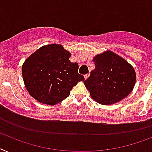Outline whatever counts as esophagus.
<instances>
[{
	"label": "esophagus",
	"mask_w": 152,
	"mask_h": 152,
	"mask_svg": "<svg viewBox=\"0 0 152 152\" xmlns=\"http://www.w3.org/2000/svg\"><path fill=\"white\" fill-rule=\"evenodd\" d=\"M89 76H90V74H89V73L85 74V75H84V79H85V80H87V79L89 77Z\"/></svg>",
	"instance_id": "obj_1"
}]
</instances>
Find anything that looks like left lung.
Instances as JSON below:
<instances>
[{"mask_svg": "<svg viewBox=\"0 0 152 152\" xmlns=\"http://www.w3.org/2000/svg\"><path fill=\"white\" fill-rule=\"evenodd\" d=\"M95 68L84 84L91 97L102 104H111L127 97L134 87L136 73L134 68L112 51L96 55Z\"/></svg>", "mask_w": 152, "mask_h": 152, "instance_id": "obj_1", "label": "left lung"}]
</instances>
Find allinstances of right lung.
Returning <instances> with one entry per match:
<instances>
[{
	"mask_svg": "<svg viewBox=\"0 0 152 152\" xmlns=\"http://www.w3.org/2000/svg\"><path fill=\"white\" fill-rule=\"evenodd\" d=\"M70 56L60 44H49L26 60L22 67L23 81L33 98L53 105L69 97L72 87L84 80L78 73V64L71 62Z\"/></svg>",
	"mask_w": 152,
	"mask_h": 152,
	"instance_id": "right-lung-1",
	"label": "right lung"
}]
</instances>
